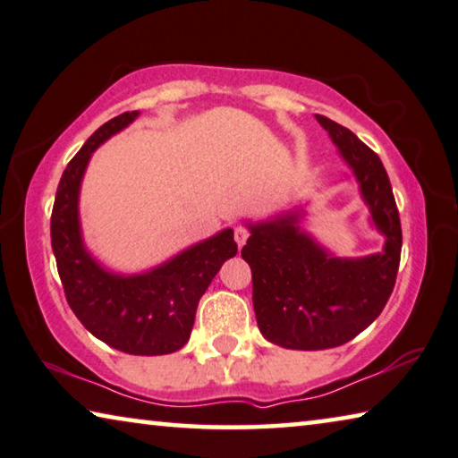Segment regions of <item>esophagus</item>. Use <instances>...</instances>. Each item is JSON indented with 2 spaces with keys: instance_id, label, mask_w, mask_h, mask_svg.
<instances>
[{
  "instance_id": "1",
  "label": "esophagus",
  "mask_w": 458,
  "mask_h": 458,
  "mask_svg": "<svg viewBox=\"0 0 458 458\" xmlns=\"http://www.w3.org/2000/svg\"><path fill=\"white\" fill-rule=\"evenodd\" d=\"M235 242H237V245L239 248H243V243L248 242V237H250V231L245 229V227H242V225H239V227H235Z\"/></svg>"
}]
</instances>
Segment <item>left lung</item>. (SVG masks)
I'll return each instance as SVG.
<instances>
[{
    "instance_id": "8db88e82",
    "label": "left lung",
    "mask_w": 458,
    "mask_h": 458,
    "mask_svg": "<svg viewBox=\"0 0 458 458\" xmlns=\"http://www.w3.org/2000/svg\"><path fill=\"white\" fill-rule=\"evenodd\" d=\"M354 172L383 253L335 258L299 227V213L250 225L242 258L253 280V311L266 340L291 350H326L350 342L375 321L395 286L401 223L381 159L346 126L315 114Z\"/></svg>"
}]
</instances>
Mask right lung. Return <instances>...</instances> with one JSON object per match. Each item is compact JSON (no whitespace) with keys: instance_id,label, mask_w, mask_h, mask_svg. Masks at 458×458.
<instances>
[{"instance_id":"right-lung-1","label":"right lung","mask_w":458,"mask_h":458,"mask_svg":"<svg viewBox=\"0 0 458 458\" xmlns=\"http://www.w3.org/2000/svg\"><path fill=\"white\" fill-rule=\"evenodd\" d=\"M139 112H124L102 124L75 153L61 175L51 215V245L63 291L75 318L108 346L137 356L172 354L188 342L199 301L237 253L233 231L192 245L143 274L104 270L89 256L80 227V186L88 161L104 140L129 126Z\"/></svg>"}]
</instances>
